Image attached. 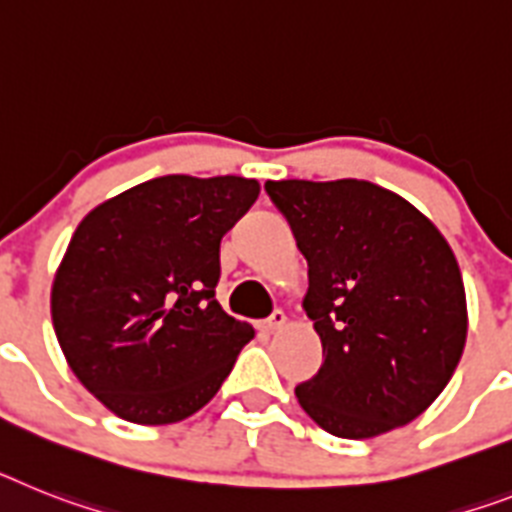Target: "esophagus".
I'll return each instance as SVG.
<instances>
[{"mask_svg":"<svg viewBox=\"0 0 512 512\" xmlns=\"http://www.w3.org/2000/svg\"><path fill=\"white\" fill-rule=\"evenodd\" d=\"M283 325H286V315H283L281 309H273V315L265 317V320L260 322V328H263L265 333H276V330H281Z\"/></svg>","mask_w":512,"mask_h":512,"instance_id":"esophagus-1","label":"esophagus"}]
</instances>
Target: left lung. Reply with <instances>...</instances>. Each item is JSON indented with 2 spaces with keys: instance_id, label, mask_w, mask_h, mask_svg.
<instances>
[{
  "instance_id": "1",
  "label": "left lung",
  "mask_w": 512,
  "mask_h": 512,
  "mask_svg": "<svg viewBox=\"0 0 512 512\" xmlns=\"http://www.w3.org/2000/svg\"><path fill=\"white\" fill-rule=\"evenodd\" d=\"M265 192L307 257L304 312L325 356L296 385L299 406L346 440L409 424L466 346V291L450 244L409 200L362 179H283Z\"/></svg>"
}]
</instances>
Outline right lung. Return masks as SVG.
<instances>
[{"label": "right lung", "mask_w": 512, "mask_h": 512, "mask_svg": "<svg viewBox=\"0 0 512 512\" xmlns=\"http://www.w3.org/2000/svg\"><path fill=\"white\" fill-rule=\"evenodd\" d=\"M257 195L244 176L171 174L80 221L51 286V320L70 369L106 409L158 427L218 393L255 338L216 302L221 239Z\"/></svg>", "instance_id": "add662e5"}]
</instances>
